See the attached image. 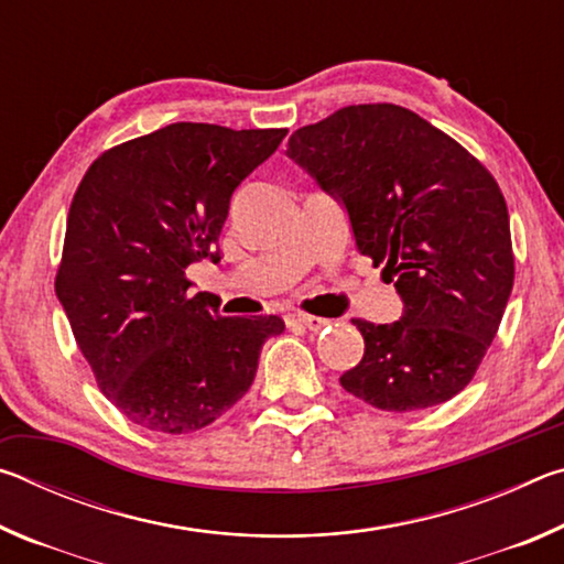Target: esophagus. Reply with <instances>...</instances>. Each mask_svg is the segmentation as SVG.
<instances>
[{
	"label": "esophagus",
	"instance_id": "34e87169",
	"mask_svg": "<svg viewBox=\"0 0 564 564\" xmlns=\"http://www.w3.org/2000/svg\"><path fill=\"white\" fill-rule=\"evenodd\" d=\"M289 323H301V326H305L308 330H321V328H326L330 321L318 318V316H308V313H291Z\"/></svg>",
	"mask_w": 564,
	"mask_h": 564
}]
</instances>
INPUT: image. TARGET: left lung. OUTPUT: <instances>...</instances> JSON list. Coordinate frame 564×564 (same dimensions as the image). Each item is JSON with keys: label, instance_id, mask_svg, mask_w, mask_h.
I'll list each match as a JSON object with an SVG mask.
<instances>
[{"label": "left lung", "instance_id": "obj_1", "mask_svg": "<svg viewBox=\"0 0 564 564\" xmlns=\"http://www.w3.org/2000/svg\"><path fill=\"white\" fill-rule=\"evenodd\" d=\"M348 212L356 248L403 299L340 386L373 408L441 405L470 383L514 281L508 204L470 151L415 111L358 104L293 131L285 151Z\"/></svg>", "mask_w": 564, "mask_h": 564}]
</instances>
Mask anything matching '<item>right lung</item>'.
I'll return each mask as SVG.
<instances>
[{
	"label": "right lung",
	"instance_id": "add662e5",
	"mask_svg": "<svg viewBox=\"0 0 564 564\" xmlns=\"http://www.w3.org/2000/svg\"><path fill=\"white\" fill-rule=\"evenodd\" d=\"M289 129L178 121L94 161L72 198L56 299L97 386L154 433H194L246 395L279 316H218L188 295L191 263L221 261L236 186Z\"/></svg>",
	"mask_w": 564,
	"mask_h": 564
}]
</instances>
